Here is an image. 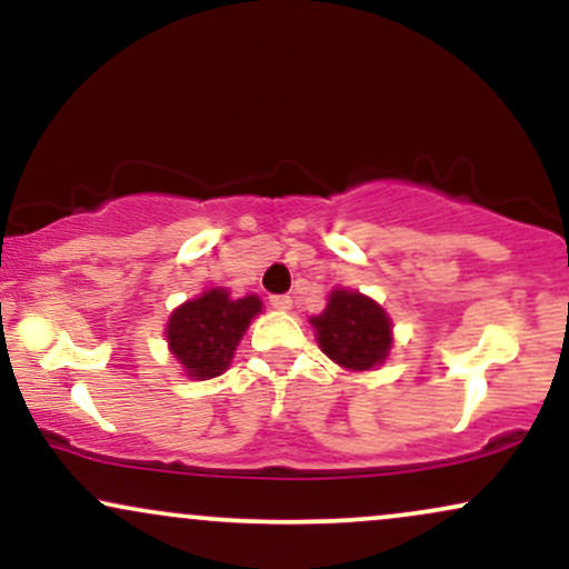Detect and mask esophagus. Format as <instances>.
I'll return each instance as SVG.
<instances>
[{
	"label": "esophagus",
	"mask_w": 569,
	"mask_h": 569,
	"mask_svg": "<svg viewBox=\"0 0 569 569\" xmlns=\"http://www.w3.org/2000/svg\"><path fill=\"white\" fill-rule=\"evenodd\" d=\"M270 305L276 307V310H291V297H286V293H276V297H270Z\"/></svg>",
	"instance_id": "1"
}]
</instances>
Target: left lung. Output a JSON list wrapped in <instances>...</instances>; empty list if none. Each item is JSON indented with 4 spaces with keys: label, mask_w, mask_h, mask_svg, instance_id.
I'll use <instances>...</instances> for the list:
<instances>
[{
    "label": "left lung",
    "mask_w": 569,
    "mask_h": 569,
    "mask_svg": "<svg viewBox=\"0 0 569 569\" xmlns=\"http://www.w3.org/2000/svg\"><path fill=\"white\" fill-rule=\"evenodd\" d=\"M312 326L326 356L352 371L375 369L393 345L388 312L358 291H331L329 305L312 318Z\"/></svg>",
    "instance_id": "obj_1"
}]
</instances>
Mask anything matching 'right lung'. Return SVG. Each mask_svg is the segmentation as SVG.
<instances>
[{
    "mask_svg": "<svg viewBox=\"0 0 569 569\" xmlns=\"http://www.w3.org/2000/svg\"><path fill=\"white\" fill-rule=\"evenodd\" d=\"M259 310V297L230 299L224 289H211L173 310L166 331L168 345L189 377L211 380L230 367L234 345Z\"/></svg>",
    "mask_w": 569,
    "mask_h": 569,
    "instance_id": "add662e5",
    "label": "right lung"
}]
</instances>
